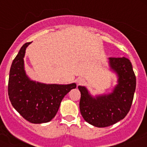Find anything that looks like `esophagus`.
I'll list each match as a JSON object with an SVG mask.
<instances>
[{"instance_id": "34e87169", "label": "esophagus", "mask_w": 147, "mask_h": 147, "mask_svg": "<svg viewBox=\"0 0 147 147\" xmlns=\"http://www.w3.org/2000/svg\"><path fill=\"white\" fill-rule=\"evenodd\" d=\"M84 83H85V80L83 78H78V80H77V84H78V85H82Z\"/></svg>"}]
</instances>
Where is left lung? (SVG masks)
<instances>
[{"mask_svg":"<svg viewBox=\"0 0 147 147\" xmlns=\"http://www.w3.org/2000/svg\"><path fill=\"white\" fill-rule=\"evenodd\" d=\"M109 63L119 78L111 94L93 98L85 87H78L81 114L86 122L98 127H109L124 118L130 111L136 89V76L127 58L110 57Z\"/></svg>","mask_w":147,"mask_h":147,"instance_id":"left-lung-1","label":"left lung"}]
</instances>
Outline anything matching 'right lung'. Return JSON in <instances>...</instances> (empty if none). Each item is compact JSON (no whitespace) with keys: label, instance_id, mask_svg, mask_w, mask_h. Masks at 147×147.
<instances>
[{"label":"right lung","instance_id":"add662e5","mask_svg":"<svg viewBox=\"0 0 147 147\" xmlns=\"http://www.w3.org/2000/svg\"><path fill=\"white\" fill-rule=\"evenodd\" d=\"M26 42L20 48L10 67L8 81V96L17 111L29 122L47 123L55 116L65 94L76 88L70 85H46L30 81L26 76L24 57Z\"/></svg>","mask_w":147,"mask_h":147}]
</instances>
